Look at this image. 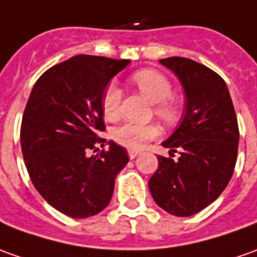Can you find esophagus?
<instances>
[{"label": "esophagus", "instance_id": "esophagus-1", "mask_svg": "<svg viewBox=\"0 0 257 257\" xmlns=\"http://www.w3.org/2000/svg\"><path fill=\"white\" fill-rule=\"evenodd\" d=\"M139 155V151H128V156L131 159H135Z\"/></svg>", "mask_w": 257, "mask_h": 257}]
</instances>
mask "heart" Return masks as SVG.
Masks as SVG:
<instances>
[{"mask_svg": "<svg viewBox=\"0 0 257 257\" xmlns=\"http://www.w3.org/2000/svg\"><path fill=\"white\" fill-rule=\"evenodd\" d=\"M134 84L145 97L155 102V112L165 122H173L177 116L176 105L170 101L173 87L163 73L153 69H143L132 74ZM101 109L106 119L114 121L121 115V90L115 83H109L101 97ZM160 129L155 123L125 122L112 131L116 143L128 149H141L145 143L158 138Z\"/></svg>", "mask_w": 257, "mask_h": 257, "instance_id": "1", "label": "heart"}]
</instances>
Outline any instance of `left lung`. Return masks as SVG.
Returning <instances> with one entry per match:
<instances>
[{"mask_svg": "<svg viewBox=\"0 0 257 257\" xmlns=\"http://www.w3.org/2000/svg\"><path fill=\"white\" fill-rule=\"evenodd\" d=\"M160 63L179 77L186 95L179 128L162 143L179 160L158 156L149 190L160 208L190 216L214 202L228 186L238 156L239 128L228 87L207 66L186 57Z\"/></svg>", "mask_w": 257, "mask_h": 257, "instance_id": "left-lung-1", "label": "left lung"}]
</instances>
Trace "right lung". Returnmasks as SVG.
<instances>
[{"label": "right lung", "instance_id": "1", "mask_svg": "<svg viewBox=\"0 0 257 257\" xmlns=\"http://www.w3.org/2000/svg\"><path fill=\"white\" fill-rule=\"evenodd\" d=\"M129 64L78 55L46 70L33 85L21 125V148L35 188L71 218L101 212L111 201L115 177L129 162L115 142H105L101 97L109 80Z\"/></svg>", "mask_w": 257, "mask_h": 257}]
</instances>
